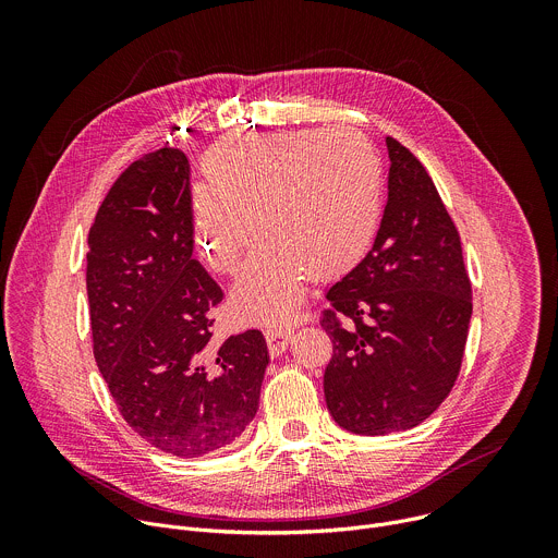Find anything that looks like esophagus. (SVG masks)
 <instances>
[{"label":"esophagus","instance_id":"esophagus-1","mask_svg":"<svg viewBox=\"0 0 558 558\" xmlns=\"http://www.w3.org/2000/svg\"><path fill=\"white\" fill-rule=\"evenodd\" d=\"M289 338H291V327H269L265 331V340L269 344L271 357H278L287 349Z\"/></svg>","mask_w":558,"mask_h":558}]
</instances>
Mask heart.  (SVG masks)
Instances as JSON below:
<instances>
[{"mask_svg": "<svg viewBox=\"0 0 558 558\" xmlns=\"http://www.w3.org/2000/svg\"><path fill=\"white\" fill-rule=\"evenodd\" d=\"M209 187L194 192V233L203 260L238 274L231 293L247 323L284 325L304 284L336 280L368 254L381 218L384 170L373 143L351 128L252 134L220 143L207 158Z\"/></svg>", "mask_w": 558, "mask_h": 558, "instance_id": "b5f03b06", "label": "heart"}]
</instances>
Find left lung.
<instances>
[{"label":"left lung","instance_id":"8db88e82","mask_svg":"<svg viewBox=\"0 0 558 558\" xmlns=\"http://www.w3.org/2000/svg\"><path fill=\"white\" fill-rule=\"evenodd\" d=\"M388 198L366 258L327 291L325 400L355 435L415 428L461 368L472 289L457 227L415 154L386 136Z\"/></svg>","mask_w":558,"mask_h":558}]
</instances>
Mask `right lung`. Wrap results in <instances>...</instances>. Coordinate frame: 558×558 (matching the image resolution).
Here are the masks:
<instances>
[{"label":"right lung","instance_id":"obj_1","mask_svg":"<svg viewBox=\"0 0 558 558\" xmlns=\"http://www.w3.org/2000/svg\"><path fill=\"white\" fill-rule=\"evenodd\" d=\"M187 156L161 147L110 187L88 233L97 366L130 428L174 457L241 439L258 413L267 342L250 329L211 347L220 287L194 260Z\"/></svg>","mask_w":558,"mask_h":558}]
</instances>
